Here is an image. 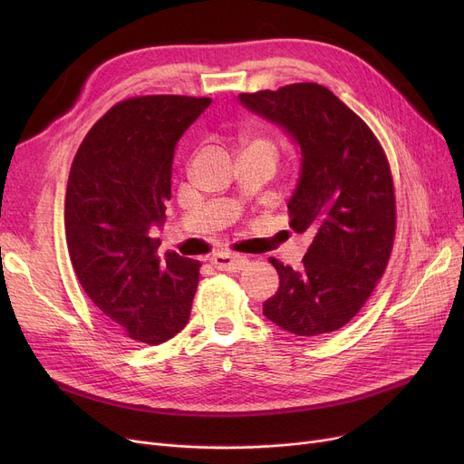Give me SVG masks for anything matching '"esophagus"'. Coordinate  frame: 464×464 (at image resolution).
<instances>
[{
	"mask_svg": "<svg viewBox=\"0 0 464 464\" xmlns=\"http://www.w3.org/2000/svg\"><path fill=\"white\" fill-rule=\"evenodd\" d=\"M210 263L216 266L218 271H229V273H240L242 269H246L248 259L237 256V254H216Z\"/></svg>",
	"mask_w": 464,
	"mask_h": 464,
	"instance_id": "1",
	"label": "esophagus"
}]
</instances>
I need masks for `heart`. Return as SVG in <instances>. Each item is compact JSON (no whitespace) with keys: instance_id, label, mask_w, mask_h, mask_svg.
Listing matches in <instances>:
<instances>
[{"instance_id":"1","label":"heart","mask_w":464,"mask_h":464,"mask_svg":"<svg viewBox=\"0 0 464 464\" xmlns=\"http://www.w3.org/2000/svg\"><path fill=\"white\" fill-rule=\"evenodd\" d=\"M242 149H245V150H261V152L275 156V144L266 137H259V135L242 137ZM245 150H242V152H245Z\"/></svg>"}]
</instances>
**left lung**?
I'll use <instances>...</instances> for the list:
<instances>
[{
    "mask_svg": "<svg viewBox=\"0 0 464 464\" xmlns=\"http://www.w3.org/2000/svg\"><path fill=\"white\" fill-rule=\"evenodd\" d=\"M240 105L282 128L299 152L289 227L312 237L301 269L271 257L280 276L263 314L297 336L346 325L385 271L395 238V191L369 126L322 84L240 93Z\"/></svg>",
    "mask_w": 464,
    "mask_h": 464,
    "instance_id": "8db88e82",
    "label": "left lung"
}]
</instances>
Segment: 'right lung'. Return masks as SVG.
I'll return each instance as SVG.
<instances>
[{
    "label": "right lung",
    "mask_w": 464,
    "mask_h": 464,
    "mask_svg": "<svg viewBox=\"0 0 464 464\" xmlns=\"http://www.w3.org/2000/svg\"><path fill=\"white\" fill-rule=\"evenodd\" d=\"M212 103L208 97L144 95L114 105L72 160L65 237L88 297L130 338L161 344L180 333L199 284V261L165 252L175 149Z\"/></svg>",
    "instance_id": "right-lung-1"
}]
</instances>
